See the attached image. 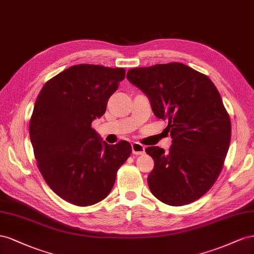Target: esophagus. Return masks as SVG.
Wrapping results in <instances>:
<instances>
[{"mask_svg":"<svg viewBox=\"0 0 254 254\" xmlns=\"http://www.w3.org/2000/svg\"><path fill=\"white\" fill-rule=\"evenodd\" d=\"M132 152H133V154L141 155L144 153V147L139 142H133L132 143Z\"/></svg>","mask_w":254,"mask_h":254,"instance_id":"34e87169","label":"esophagus"}]
</instances>
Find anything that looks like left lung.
Listing matches in <instances>:
<instances>
[{
  "label": "left lung",
  "instance_id": "obj_1",
  "mask_svg": "<svg viewBox=\"0 0 254 254\" xmlns=\"http://www.w3.org/2000/svg\"><path fill=\"white\" fill-rule=\"evenodd\" d=\"M127 78L148 97L156 117L168 120L172 138L168 153L146 149L154 161L151 192L172 206L198 200L218 178L231 140L230 117L216 86L181 63L129 69Z\"/></svg>",
  "mask_w": 254,
  "mask_h": 254
}]
</instances>
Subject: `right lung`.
<instances>
[{
	"mask_svg": "<svg viewBox=\"0 0 254 254\" xmlns=\"http://www.w3.org/2000/svg\"><path fill=\"white\" fill-rule=\"evenodd\" d=\"M125 75L122 68L76 64L47 82L35 102L30 137L38 168L51 190L74 205L105 199L132 153L127 141L108 144L91 127Z\"/></svg>",
	"mask_w": 254,
	"mask_h": 254,
	"instance_id": "right-lung-1",
	"label": "right lung"
}]
</instances>
